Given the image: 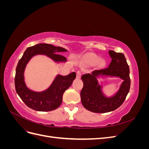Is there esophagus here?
Masks as SVG:
<instances>
[{
  "label": "esophagus",
  "instance_id": "esophagus-1",
  "mask_svg": "<svg viewBox=\"0 0 149 149\" xmlns=\"http://www.w3.org/2000/svg\"><path fill=\"white\" fill-rule=\"evenodd\" d=\"M81 75H82L81 72V71H78L77 73H76V78H80L81 76Z\"/></svg>",
  "mask_w": 149,
  "mask_h": 149
}]
</instances>
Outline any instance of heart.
<instances>
[{
	"label": "heart",
	"mask_w": 149,
	"mask_h": 149,
	"mask_svg": "<svg viewBox=\"0 0 149 149\" xmlns=\"http://www.w3.org/2000/svg\"><path fill=\"white\" fill-rule=\"evenodd\" d=\"M84 60L85 61L86 63H87L89 65H94L96 64V63H97L100 60V58L97 56L95 54H94L93 53H88L85 54L83 56ZM103 61H100V64H102Z\"/></svg>",
	"instance_id": "heart-1"
}]
</instances>
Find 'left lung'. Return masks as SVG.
Listing matches in <instances>:
<instances>
[{
    "label": "left lung",
    "instance_id": "1",
    "mask_svg": "<svg viewBox=\"0 0 149 149\" xmlns=\"http://www.w3.org/2000/svg\"><path fill=\"white\" fill-rule=\"evenodd\" d=\"M111 62L106 69L93 71L81 76L83 88L81 91V100L87 110L96 113H106L120 107L125 100L130 86L129 67L124 54L109 51ZM119 77L123 80L120 88L111 97L103 93V87L98 84L97 78Z\"/></svg>",
    "mask_w": 149,
    "mask_h": 149
}]
</instances>
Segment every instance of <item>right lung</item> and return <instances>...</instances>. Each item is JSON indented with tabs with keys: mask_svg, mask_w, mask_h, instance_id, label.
Masks as SVG:
<instances>
[{
	"mask_svg": "<svg viewBox=\"0 0 149 149\" xmlns=\"http://www.w3.org/2000/svg\"><path fill=\"white\" fill-rule=\"evenodd\" d=\"M67 49L50 44L40 43L29 47L25 51L16 68L15 86L16 92L29 107L37 111H51L59 107L62 102L63 95L70 88L76 78L73 72L67 76L57 74L50 86L42 91H35L29 88L25 81L24 73L30 60L36 55H45L56 63H65L66 58L58 53Z\"/></svg>",
	"mask_w": 149,
	"mask_h": 149,
	"instance_id": "right-lung-1",
	"label": "right lung"
}]
</instances>
